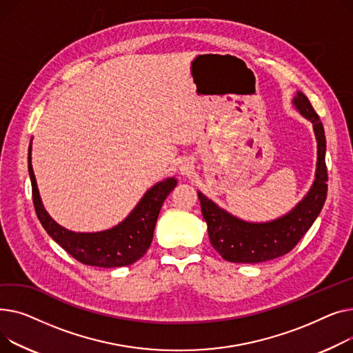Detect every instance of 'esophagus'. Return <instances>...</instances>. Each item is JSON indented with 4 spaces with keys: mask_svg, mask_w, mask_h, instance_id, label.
<instances>
[{
    "mask_svg": "<svg viewBox=\"0 0 353 353\" xmlns=\"http://www.w3.org/2000/svg\"><path fill=\"white\" fill-rule=\"evenodd\" d=\"M179 171L182 175H190L192 171H194V163L191 159H183L181 162V167H179Z\"/></svg>",
    "mask_w": 353,
    "mask_h": 353,
    "instance_id": "esophagus-1",
    "label": "esophagus"
}]
</instances>
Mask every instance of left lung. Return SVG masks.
<instances>
[{
	"label": "left lung",
	"mask_w": 353,
	"mask_h": 353,
	"mask_svg": "<svg viewBox=\"0 0 353 353\" xmlns=\"http://www.w3.org/2000/svg\"><path fill=\"white\" fill-rule=\"evenodd\" d=\"M292 103L314 125L318 142V162L315 181L306 196L286 215L269 222L242 221L206 198L198 191L203 219L208 225L210 241L214 250L225 259L235 263H259L291 252L319 212L327 194V171L325 163L326 139L319 115L307 97L298 91Z\"/></svg>",
	"instance_id": "obj_1"
}]
</instances>
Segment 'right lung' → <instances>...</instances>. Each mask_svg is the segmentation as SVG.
I'll list each match as a JSON object with an SVG mask.
<instances>
[{"mask_svg": "<svg viewBox=\"0 0 353 353\" xmlns=\"http://www.w3.org/2000/svg\"><path fill=\"white\" fill-rule=\"evenodd\" d=\"M28 172L37 216L48 235L77 261L99 268H118L137 262L148 251L161 206L176 186L175 178L155 183L145 192L132 212L117 226L101 232H72L58 225L44 210L28 151Z\"/></svg>", "mask_w": 353, "mask_h": 353, "instance_id": "right-lung-1", "label": "right lung"}]
</instances>
